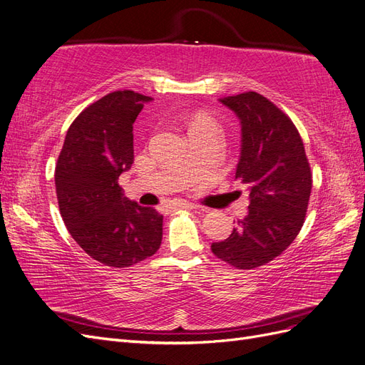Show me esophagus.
<instances>
[{"label": "esophagus", "instance_id": "esophagus-1", "mask_svg": "<svg viewBox=\"0 0 365 365\" xmlns=\"http://www.w3.org/2000/svg\"><path fill=\"white\" fill-rule=\"evenodd\" d=\"M176 207H185V208H193V210H197V208H200V205L190 204V202H180V204H175V205H172V208H176Z\"/></svg>", "mask_w": 365, "mask_h": 365}]
</instances>
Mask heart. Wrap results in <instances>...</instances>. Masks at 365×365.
I'll return each mask as SVG.
<instances>
[{
    "label": "heart",
    "mask_w": 365,
    "mask_h": 365,
    "mask_svg": "<svg viewBox=\"0 0 365 365\" xmlns=\"http://www.w3.org/2000/svg\"><path fill=\"white\" fill-rule=\"evenodd\" d=\"M195 126H208V128H213V129H216L215 121H213V120H210V118H207V117H200L197 120H195V121H193V125H192V128H195Z\"/></svg>",
    "instance_id": "b5f03b06"
}]
</instances>
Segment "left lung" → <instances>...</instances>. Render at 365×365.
Wrapping results in <instances>:
<instances>
[{
  "label": "left lung",
  "instance_id": "left-lung-1",
  "mask_svg": "<svg viewBox=\"0 0 365 365\" xmlns=\"http://www.w3.org/2000/svg\"><path fill=\"white\" fill-rule=\"evenodd\" d=\"M242 130L236 180L248 185V215L212 251L237 269H252L288 248L304 222L312 173L292 120L254 91L219 98Z\"/></svg>",
  "mask_w": 365,
  "mask_h": 365
}]
</instances>
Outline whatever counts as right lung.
<instances>
[{
  "instance_id": "right-lung-1",
  "label": "right lung",
  "mask_w": 365,
  "mask_h": 365,
  "mask_svg": "<svg viewBox=\"0 0 365 365\" xmlns=\"http://www.w3.org/2000/svg\"><path fill=\"white\" fill-rule=\"evenodd\" d=\"M152 97L114 91L76 117L59 153L54 182L61 216L88 256L126 268L155 254L163 216L125 196L118 176L134 163V121Z\"/></svg>"
}]
</instances>
